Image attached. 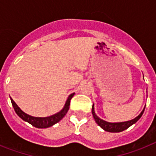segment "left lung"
I'll use <instances>...</instances> for the list:
<instances>
[{"instance_id":"obj_1","label":"left lung","mask_w":156,"mask_h":156,"mask_svg":"<svg viewBox=\"0 0 156 156\" xmlns=\"http://www.w3.org/2000/svg\"><path fill=\"white\" fill-rule=\"evenodd\" d=\"M144 110H145V108H143L142 112H141L137 117H135V118L133 119V120H131V121H125V122H117V123L108 122V121H104L102 119H100V117H98V116H96V114H95V110H94V104H93L91 112H92L93 117L95 119V122H96L103 129H104L105 131H108V132H111V133H118V132H121V131H123L125 130V129H128L129 127L132 126L133 124L136 123V122L140 119V117L142 116L143 112H144Z\"/></svg>"}]
</instances>
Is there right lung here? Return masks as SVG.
<instances>
[{
  "label": "right lung",
  "instance_id": "obj_1",
  "mask_svg": "<svg viewBox=\"0 0 156 156\" xmlns=\"http://www.w3.org/2000/svg\"><path fill=\"white\" fill-rule=\"evenodd\" d=\"M74 95V93L69 95V96L68 97L67 100H66V104L65 106L62 108V110L57 112V113L54 114L50 116H47V117H35V116H30L28 114L25 113L24 112L22 111L20 109V108L16 104V103L13 100V99H11V103H12V105L13 107V109L14 111L17 113L20 118H22L23 121H27L28 123H30V125H32L33 126H35L36 128H48L50 126H52L53 125H55L56 123L59 122L61 121V119L63 118L64 116H66V114L67 113L69 108V104H70V100L72 99V97Z\"/></svg>",
  "mask_w": 156,
  "mask_h": 156
}]
</instances>
